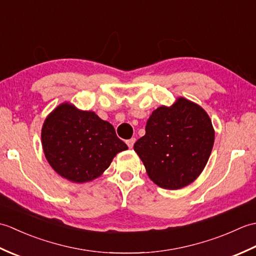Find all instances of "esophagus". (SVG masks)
I'll return each instance as SVG.
<instances>
[{
	"label": "esophagus",
	"instance_id": "obj_1",
	"mask_svg": "<svg viewBox=\"0 0 256 256\" xmlns=\"http://www.w3.org/2000/svg\"><path fill=\"white\" fill-rule=\"evenodd\" d=\"M134 143H135V138H131V140H126V144H128V148H132Z\"/></svg>",
	"mask_w": 256,
	"mask_h": 256
}]
</instances>
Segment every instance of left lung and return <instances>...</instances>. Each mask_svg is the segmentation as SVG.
Returning <instances> with one entry per match:
<instances>
[{"mask_svg":"<svg viewBox=\"0 0 256 256\" xmlns=\"http://www.w3.org/2000/svg\"><path fill=\"white\" fill-rule=\"evenodd\" d=\"M145 135L134 144L150 180L165 189H180L194 182L208 162L214 130L202 108L179 96L162 106L148 120Z\"/></svg>","mask_w":256,"mask_h":256,"instance_id":"obj_1","label":"left lung"}]
</instances>
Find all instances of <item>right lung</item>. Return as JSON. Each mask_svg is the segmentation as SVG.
Instances as JSON below:
<instances>
[{
	"label": "right lung",
	"mask_w": 256,
	"mask_h": 256,
	"mask_svg": "<svg viewBox=\"0 0 256 256\" xmlns=\"http://www.w3.org/2000/svg\"><path fill=\"white\" fill-rule=\"evenodd\" d=\"M42 145L52 170L76 184L100 177L116 154L128 150L111 123L70 102L48 114L42 128Z\"/></svg>",
	"instance_id": "1"
}]
</instances>
